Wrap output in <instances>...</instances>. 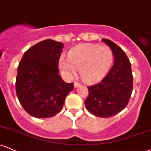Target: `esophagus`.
Masks as SVG:
<instances>
[{
    "instance_id": "34e87169",
    "label": "esophagus",
    "mask_w": 151,
    "mask_h": 151,
    "mask_svg": "<svg viewBox=\"0 0 151 151\" xmlns=\"http://www.w3.org/2000/svg\"><path fill=\"white\" fill-rule=\"evenodd\" d=\"M81 83L79 82H78V81H74V86L75 87V88H77V87L81 86Z\"/></svg>"
}]
</instances>
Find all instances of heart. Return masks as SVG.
Returning a JSON list of instances; mask_svg holds the SVG:
<instances>
[{
  "instance_id": "heart-1",
  "label": "heart",
  "mask_w": 151,
  "mask_h": 151,
  "mask_svg": "<svg viewBox=\"0 0 151 151\" xmlns=\"http://www.w3.org/2000/svg\"><path fill=\"white\" fill-rule=\"evenodd\" d=\"M68 59H60V69L63 73L70 75L76 70H79L81 79L85 82L93 83L107 73L112 64L113 54L108 46L84 44L71 50Z\"/></svg>"
}]
</instances>
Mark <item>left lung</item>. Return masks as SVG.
<instances>
[{
    "instance_id": "1",
    "label": "left lung",
    "mask_w": 151,
    "mask_h": 151,
    "mask_svg": "<svg viewBox=\"0 0 151 151\" xmlns=\"http://www.w3.org/2000/svg\"><path fill=\"white\" fill-rule=\"evenodd\" d=\"M102 41L111 48L114 63L101 82L88 86L84 101L87 110L100 117H110L124 110L133 90V75L129 60L124 50L109 39Z\"/></svg>"
}]
</instances>
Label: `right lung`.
<instances>
[{
	"label": "right lung",
	"instance_id": "obj_1",
	"mask_svg": "<svg viewBox=\"0 0 151 151\" xmlns=\"http://www.w3.org/2000/svg\"><path fill=\"white\" fill-rule=\"evenodd\" d=\"M63 43L46 39L24 53L17 68L15 89L22 108L36 118L51 117L61 111L65 99L74 89L58 74Z\"/></svg>",
	"mask_w": 151,
	"mask_h": 151
}]
</instances>
